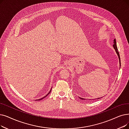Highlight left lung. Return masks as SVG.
Segmentation results:
<instances>
[{"label":"left lung","mask_w":129,"mask_h":129,"mask_svg":"<svg viewBox=\"0 0 129 129\" xmlns=\"http://www.w3.org/2000/svg\"><path fill=\"white\" fill-rule=\"evenodd\" d=\"M113 43H114V44H113V46L114 48L115 49V51H116V53H117V55H118L119 58V59H120V63L121 64L120 54H119V52H118V49H117V46H116V40H115V39H114V42H113ZM80 99H82V100H84V99H82V98H80ZM100 99V98H99L98 99Z\"/></svg>","instance_id":"1"}]
</instances>
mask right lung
I'll list each match as a JSON object with an SVG mask.
<instances>
[{"label": "right lung", "mask_w": 129, "mask_h": 129, "mask_svg": "<svg viewBox=\"0 0 129 129\" xmlns=\"http://www.w3.org/2000/svg\"><path fill=\"white\" fill-rule=\"evenodd\" d=\"M51 90H52V89H51V91H49V93H48V94H47V95H46V96H44V97H43V98H41V99H39V100H42V99H44V98H45V97H46V96H47V95H48V94H49V93H50V92H51ZM38 100H37V101H38Z\"/></svg>", "instance_id": "obj_1"}]
</instances>
